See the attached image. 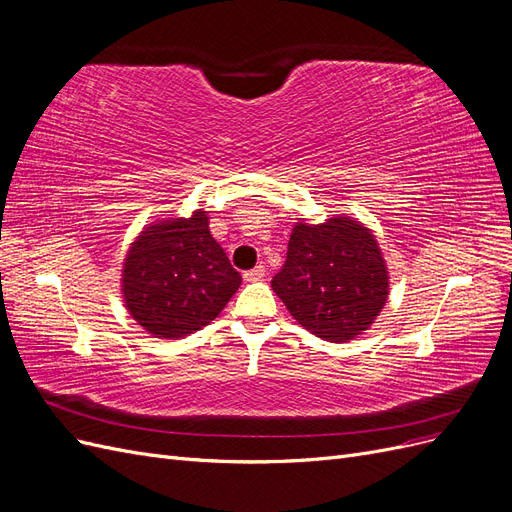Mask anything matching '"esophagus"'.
<instances>
[{
    "label": "esophagus",
    "mask_w": 512,
    "mask_h": 512,
    "mask_svg": "<svg viewBox=\"0 0 512 512\" xmlns=\"http://www.w3.org/2000/svg\"><path fill=\"white\" fill-rule=\"evenodd\" d=\"M262 277H265V267H262V265H258V267H254V269L243 273V280H245V282H260Z\"/></svg>",
    "instance_id": "obj_1"
}]
</instances>
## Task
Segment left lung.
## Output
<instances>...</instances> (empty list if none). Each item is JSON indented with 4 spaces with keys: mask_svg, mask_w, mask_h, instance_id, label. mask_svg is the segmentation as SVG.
<instances>
[{
    "mask_svg": "<svg viewBox=\"0 0 512 512\" xmlns=\"http://www.w3.org/2000/svg\"><path fill=\"white\" fill-rule=\"evenodd\" d=\"M271 288L303 329L342 344L380 316L389 299V269L374 232L350 215L322 224L299 220Z\"/></svg>",
    "mask_w": 512,
    "mask_h": 512,
    "instance_id": "obj_1",
    "label": "left lung"
}]
</instances>
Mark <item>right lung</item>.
Here are the masks:
<instances>
[{
    "mask_svg": "<svg viewBox=\"0 0 512 512\" xmlns=\"http://www.w3.org/2000/svg\"><path fill=\"white\" fill-rule=\"evenodd\" d=\"M239 286L241 275L211 237L203 209L190 218L147 224L123 258V305L160 339H179L207 327Z\"/></svg>",
    "mask_w": 512,
    "mask_h": 512,
    "instance_id": "right-lung-1",
    "label": "right lung"
}]
</instances>
